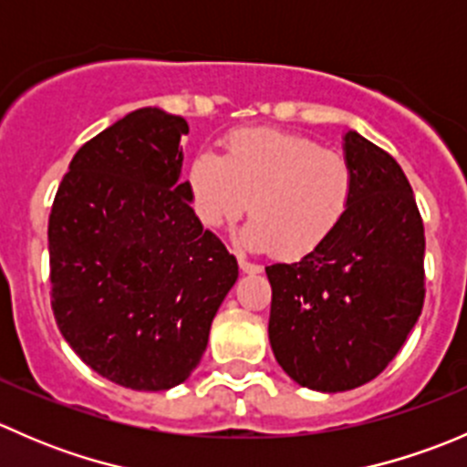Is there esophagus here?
I'll list each match as a JSON object with an SVG mask.
<instances>
[{
  "label": "esophagus",
  "mask_w": 467,
  "mask_h": 467,
  "mask_svg": "<svg viewBox=\"0 0 467 467\" xmlns=\"http://www.w3.org/2000/svg\"><path fill=\"white\" fill-rule=\"evenodd\" d=\"M239 268H242L244 273H262L260 264L246 260V257H244V255H239Z\"/></svg>",
  "instance_id": "1"
}]
</instances>
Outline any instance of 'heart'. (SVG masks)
<instances>
[{"mask_svg":"<svg viewBox=\"0 0 467 467\" xmlns=\"http://www.w3.org/2000/svg\"><path fill=\"white\" fill-rule=\"evenodd\" d=\"M201 223L221 228L251 207L242 239L280 260L312 255L338 230L355 196L346 155L305 135L244 129L230 135L225 158L201 150L187 171Z\"/></svg>","mask_w":467,"mask_h":467,"instance_id":"b5f03b06","label":"heart"}]
</instances>
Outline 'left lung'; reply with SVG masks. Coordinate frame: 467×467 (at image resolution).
<instances>
[{"mask_svg":"<svg viewBox=\"0 0 467 467\" xmlns=\"http://www.w3.org/2000/svg\"><path fill=\"white\" fill-rule=\"evenodd\" d=\"M346 158L355 196L337 233L300 262L266 266L273 355L323 393L378 378L425 303V225L402 167L355 130Z\"/></svg>","mask_w":467,"mask_h":467,"instance_id":"1","label":"left lung"}]
</instances>
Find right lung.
<instances>
[{"label":"right lung","mask_w":467,"mask_h":467,"mask_svg":"<svg viewBox=\"0 0 467 467\" xmlns=\"http://www.w3.org/2000/svg\"><path fill=\"white\" fill-rule=\"evenodd\" d=\"M182 117L140 108L69 162L49 214L51 309L101 378L167 390L199 366L239 266L181 182Z\"/></svg>","instance_id":"1"}]
</instances>
